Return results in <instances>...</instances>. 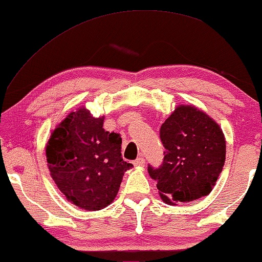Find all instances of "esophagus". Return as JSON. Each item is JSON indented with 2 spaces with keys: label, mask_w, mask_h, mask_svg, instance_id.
Returning a JSON list of instances; mask_svg holds the SVG:
<instances>
[{
  "label": "esophagus",
  "mask_w": 262,
  "mask_h": 262,
  "mask_svg": "<svg viewBox=\"0 0 262 262\" xmlns=\"http://www.w3.org/2000/svg\"><path fill=\"white\" fill-rule=\"evenodd\" d=\"M133 164L135 165V167H142V165L145 164V160L142 157H139L133 162Z\"/></svg>",
  "instance_id": "esophagus-1"
}]
</instances>
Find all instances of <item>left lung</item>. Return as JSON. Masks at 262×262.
Returning a JSON list of instances; mask_svg holds the SVG:
<instances>
[{"instance_id":"obj_1","label":"left lung","mask_w":262,"mask_h":262,"mask_svg":"<svg viewBox=\"0 0 262 262\" xmlns=\"http://www.w3.org/2000/svg\"><path fill=\"white\" fill-rule=\"evenodd\" d=\"M165 148L158 169L148 165L165 204L196 201L210 193L226 160L223 129L194 105H179L160 130Z\"/></svg>"}]
</instances>
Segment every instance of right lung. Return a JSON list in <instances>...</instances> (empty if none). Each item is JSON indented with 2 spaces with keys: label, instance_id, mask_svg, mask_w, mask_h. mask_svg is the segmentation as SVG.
<instances>
[{
  "label": "right lung",
  "instance_id": "1",
  "mask_svg": "<svg viewBox=\"0 0 262 262\" xmlns=\"http://www.w3.org/2000/svg\"><path fill=\"white\" fill-rule=\"evenodd\" d=\"M104 116L79 107L52 132L46 145L48 169L61 193L88 211L104 209L117 196L133 164L121 157L122 138L102 128Z\"/></svg>",
  "mask_w": 262,
  "mask_h": 262
}]
</instances>
